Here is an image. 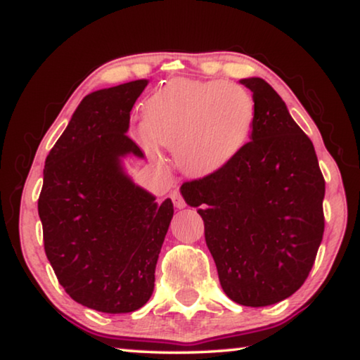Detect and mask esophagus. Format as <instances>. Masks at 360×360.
<instances>
[{
	"label": "esophagus",
	"instance_id": "obj_1",
	"mask_svg": "<svg viewBox=\"0 0 360 360\" xmlns=\"http://www.w3.org/2000/svg\"><path fill=\"white\" fill-rule=\"evenodd\" d=\"M171 198H173V203H174L176 208H184L186 207L184 198L181 197L179 192H173V194H171Z\"/></svg>",
	"mask_w": 360,
	"mask_h": 360
}]
</instances>
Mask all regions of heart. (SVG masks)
Masks as SVG:
<instances>
[{"label":"heart","mask_w":360,"mask_h":360,"mask_svg":"<svg viewBox=\"0 0 360 360\" xmlns=\"http://www.w3.org/2000/svg\"><path fill=\"white\" fill-rule=\"evenodd\" d=\"M257 116L254 96L224 80L173 79L143 103L137 141L148 155L160 143L192 176L217 173L248 143Z\"/></svg>","instance_id":"heart-1"}]
</instances>
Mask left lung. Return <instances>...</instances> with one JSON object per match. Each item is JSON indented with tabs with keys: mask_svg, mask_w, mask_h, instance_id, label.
Returning a JSON list of instances; mask_svg holds the SVG:
<instances>
[{
	"mask_svg": "<svg viewBox=\"0 0 360 360\" xmlns=\"http://www.w3.org/2000/svg\"><path fill=\"white\" fill-rule=\"evenodd\" d=\"M254 96L250 142L224 168L184 182L181 194L205 224L226 296L265 307L307 280L323 238L325 179L314 143L264 79H240Z\"/></svg>",
	"mask_w": 360,
	"mask_h": 360,
	"instance_id": "left-lung-1",
	"label": "left lung"
}]
</instances>
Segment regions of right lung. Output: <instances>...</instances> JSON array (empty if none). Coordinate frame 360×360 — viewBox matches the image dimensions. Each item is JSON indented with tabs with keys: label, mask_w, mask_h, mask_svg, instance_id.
Listing matches in <instances>:
<instances>
[{
	"label": "right lung",
	"mask_w": 360,
	"mask_h": 360,
	"mask_svg": "<svg viewBox=\"0 0 360 360\" xmlns=\"http://www.w3.org/2000/svg\"><path fill=\"white\" fill-rule=\"evenodd\" d=\"M148 80L89 94L48 153L39 197L45 254L69 296L105 314L147 304L174 208L155 202L124 169L143 158L127 137L131 110Z\"/></svg>",
	"instance_id": "obj_1"
}]
</instances>
